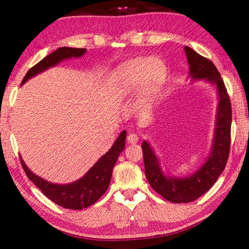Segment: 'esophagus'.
Instances as JSON below:
<instances>
[{
    "mask_svg": "<svg viewBox=\"0 0 249 249\" xmlns=\"http://www.w3.org/2000/svg\"><path fill=\"white\" fill-rule=\"evenodd\" d=\"M126 138H127V142L129 144H136L138 140H140V137H138V135L136 133H128Z\"/></svg>",
    "mask_w": 249,
    "mask_h": 249,
    "instance_id": "34e87169",
    "label": "esophagus"
}]
</instances>
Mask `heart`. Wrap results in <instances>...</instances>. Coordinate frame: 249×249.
<instances>
[{
    "mask_svg": "<svg viewBox=\"0 0 249 249\" xmlns=\"http://www.w3.org/2000/svg\"><path fill=\"white\" fill-rule=\"evenodd\" d=\"M163 73V65L158 59L142 58L132 61L123 70V79L129 88H137L145 82L146 94L157 89Z\"/></svg>",
    "mask_w": 249,
    "mask_h": 249,
    "instance_id": "b5f03b06",
    "label": "heart"
}]
</instances>
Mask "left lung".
<instances>
[{"label":"left lung","instance_id":"8db88e82","mask_svg":"<svg viewBox=\"0 0 249 249\" xmlns=\"http://www.w3.org/2000/svg\"><path fill=\"white\" fill-rule=\"evenodd\" d=\"M190 65L192 79H206L215 84L220 96L217 108L216 129L212 153L199 170L187 178L166 177L159 167L158 159L147 142L142 145L145 175L154 190L172 203H189L209 191L224 170L231 148V104L224 81L216 67L210 59L197 53L188 46L184 47Z\"/></svg>","mask_w":249,"mask_h":249}]
</instances>
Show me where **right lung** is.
<instances>
[{
    "instance_id": "right-lung-1",
    "label": "right lung",
    "mask_w": 249,
    "mask_h": 249,
    "mask_svg": "<svg viewBox=\"0 0 249 249\" xmlns=\"http://www.w3.org/2000/svg\"><path fill=\"white\" fill-rule=\"evenodd\" d=\"M86 52V48L61 47L56 49L53 53L46 56L43 60H40L38 64H36L27 71L26 75L23 79L22 84L26 82L29 78L48 69L49 67L57 65L58 62L64 60V59L71 57H81ZM125 140L126 132L123 130L120 136L117 137L112 148L104 156H102L95 162V165L81 179L69 184H53L41 179L40 177L34 175L28 169L22 158L19 159L28 179L35 183L37 188L49 200H52L53 203L62 206L65 209L81 210L94 204L104 195L105 191L107 190L109 181H111L113 167H114L120 154L124 149Z\"/></svg>"
}]
</instances>
